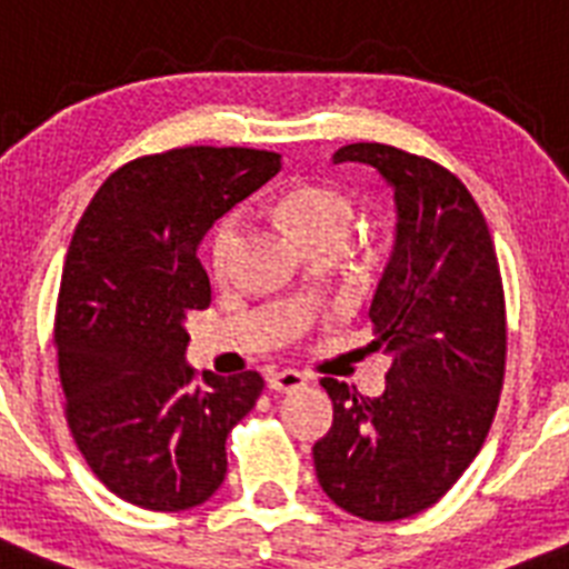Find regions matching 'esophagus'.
<instances>
[{
    "label": "esophagus",
    "instance_id": "obj_1",
    "mask_svg": "<svg viewBox=\"0 0 569 569\" xmlns=\"http://www.w3.org/2000/svg\"><path fill=\"white\" fill-rule=\"evenodd\" d=\"M309 376L300 373V370H277V373L269 376V388L277 390V393H292V390L307 388Z\"/></svg>",
    "mask_w": 569,
    "mask_h": 569
}]
</instances>
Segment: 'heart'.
<instances>
[{"label": "heart", "instance_id": "1", "mask_svg": "<svg viewBox=\"0 0 569 569\" xmlns=\"http://www.w3.org/2000/svg\"><path fill=\"white\" fill-rule=\"evenodd\" d=\"M277 213L309 251L321 246H343L356 219L352 202L341 190L315 181H303L286 190L277 199ZM237 248H240V219L228 217L222 219L211 240V269L219 280L231 274Z\"/></svg>", "mask_w": 569, "mask_h": 569}]
</instances>
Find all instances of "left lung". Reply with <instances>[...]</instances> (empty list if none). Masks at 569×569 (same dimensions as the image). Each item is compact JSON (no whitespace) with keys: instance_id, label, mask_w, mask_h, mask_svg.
Here are the masks:
<instances>
[{"instance_id":"1","label":"left lung","mask_w":569,"mask_h":569,"mask_svg":"<svg viewBox=\"0 0 569 569\" xmlns=\"http://www.w3.org/2000/svg\"><path fill=\"white\" fill-rule=\"evenodd\" d=\"M332 159L376 167L393 188L396 248L370 307V350L393 365L379 399L321 379L332 428L315 471L343 512L390 523L437 503L483 448L506 373L503 280L483 211L451 170L367 141Z\"/></svg>"}]
</instances>
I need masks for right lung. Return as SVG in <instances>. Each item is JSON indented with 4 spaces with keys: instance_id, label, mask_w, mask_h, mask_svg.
I'll return each instance as SVG.
<instances>
[{
    "instance_id": "1",
    "label": "right lung",
    "mask_w": 569,
    "mask_h": 569,
    "mask_svg": "<svg viewBox=\"0 0 569 569\" xmlns=\"http://www.w3.org/2000/svg\"><path fill=\"white\" fill-rule=\"evenodd\" d=\"M277 170V152L251 147L141 156L100 184L74 228L54 315L66 422L127 503L181 512L226 480L228 433L266 381L196 376L184 321L211 307L204 233Z\"/></svg>"
}]
</instances>
